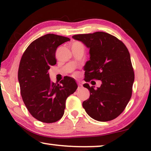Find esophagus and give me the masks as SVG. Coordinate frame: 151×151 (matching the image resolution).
Instances as JSON below:
<instances>
[{
	"mask_svg": "<svg viewBox=\"0 0 151 151\" xmlns=\"http://www.w3.org/2000/svg\"><path fill=\"white\" fill-rule=\"evenodd\" d=\"M82 87V85L81 84H80V83H78V90H80V88H81Z\"/></svg>",
	"mask_w": 151,
	"mask_h": 151,
	"instance_id": "1",
	"label": "esophagus"
}]
</instances>
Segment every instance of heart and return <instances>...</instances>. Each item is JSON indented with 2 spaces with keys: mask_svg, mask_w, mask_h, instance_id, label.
Here are the masks:
<instances>
[{
  "mask_svg": "<svg viewBox=\"0 0 151 151\" xmlns=\"http://www.w3.org/2000/svg\"><path fill=\"white\" fill-rule=\"evenodd\" d=\"M75 43H80V42H75Z\"/></svg>",
  "mask_w": 151,
  "mask_h": 151,
  "instance_id": "heart-1",
  "label": "heart"
}]
</instances>
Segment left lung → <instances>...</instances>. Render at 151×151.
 <instances>
[{"label": "left lung", "mask_w": 151, "mask_h": 151, "mask_svg": "<svg viewBox=\"0 0 151 151\" xmlns=\"http://www.w3.org/2000/svg\"><path fill=\"white\" fill-rule=\"evenodd\" d=\"M73 38L90 49V60L84 67V80L102 81L96 89L87 83L84 84L89 90L90 97L82 106L96 120L115 119L125 109L133 92L135 74L127 47L115 36L102 32L74 35Z\"/></svg>", "instance_id": "left-lung-1"}]
</instances>
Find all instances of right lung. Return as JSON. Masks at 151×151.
I'll list each match as a JSON object with an SVG mask.
<instances>
[{"label":"right lung","instance_id":"add662e5","mask_svg":"<svg viewBox=\"0 0 151 151\" xmlns=\"http://www.w3.org/2000/svg\"><path fill=\"white\" fill-rule=\"evenodd\" d=\"M69 40L67 37L46 34L33 41L20 59L18 78L22 100L30 114L42 122L60 119L66 100L78 88L73 78L66 77L54 83L48 73L51 66L56 64L58 47Z\"/></svg>","mask_w":151,"mask_h":151}]
</instances>
